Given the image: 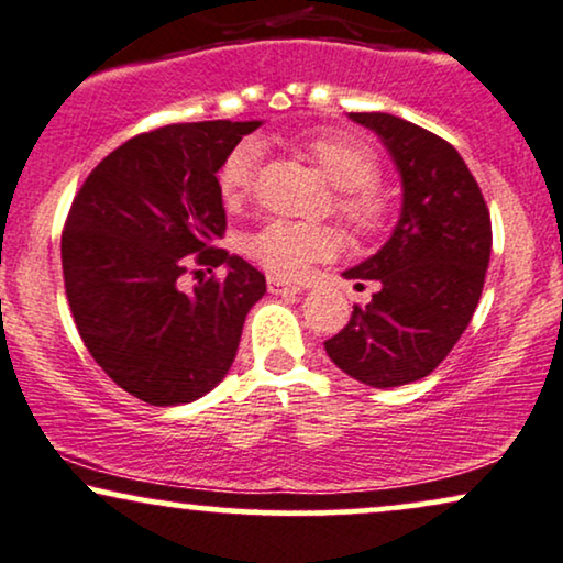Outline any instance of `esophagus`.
Returning a JSON list of instances; mask_svg holds the SVG:
<instances>
[{
	"label": "esophagus",
	"mask_w": 563,
	"mask_h": 563,
	"mask_svg": "<svg viewBox=\"0 0 563 563\" xmlns=\"http://www.w3.org/2000/svg\"><path fill=\"white\" fill-rule=\"evenodd\" d=\"M267 290L273 296H294V294H301V286H290V283L280 280V277H269L267 280Z\"/></svg>",
	"instance_id": "esophagus-1"
}]
</instances>
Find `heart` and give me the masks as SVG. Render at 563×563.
<instances>
[{
    "label": "heart",
    "instance_id": "obj_1",
    "mask_svg": "<svg viewBox=\"0 0 563 563\" xmlns=\"http://www.w3.org/2000/svg\"><path fill=\"white\" fill-rule=\"evenodd\" d=\"M298 153L314 166L322 179L334 187V212L345 220L355 236L374 239L387 231L393 220V197L382 189L379 161L372 147L343 132H322L296 142ZM260 145L252 140L239 142L218 168V189L229 208L252 195L257 176ZM343 249V236L332 225L269 220L246 239L244 252L269 275L294 280L314 262L332 260Z\"/></svg>",
    "mask_w": 563,
    "mask_h": 563
}]
</instances>
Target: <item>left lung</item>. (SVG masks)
Here are the masks:
<instances>
[{
	"label": "left lung",
	"instance_id": "obj_1",
	"mask_svg": "<svg viewBox=\"0 0 563 563\" xmlns=\"http://www.w3.org/2000/svg\"><path fill=\"white\" fill-rule=\"evenodd\" d=\"M384 142L402 179L393 236L345 280H376L366 306L324 343L347 376L400 387L429 376L467 330L490 257V216L471 168L446 140L393 113H351Z\"/></svg>",
	"mask_w": 563,
	"mask_h": 563
}]
</instances>
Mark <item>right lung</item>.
Returning a JSON list of instances; mask_svg holds the SVG:
<instances>
[{"instance_id": "right-lung-1", "label": "right lung", "mask_w": 563, "mask_h": 563, "mask_svg": "<svg viewBox=\"0 0 563 563\" xmlns=\"http://www.w3.org/2000/svg\"><path fill=\"white\" fill-rule=\"evenodd\" d=\"M260 124L218 119L137 134L90 170L69 208L62 269L77 332L142 402L166 408L208 395L265 296V275L216 246L225 233L216 174ZM189 253L230 273L184 291Z\"/></svg>"}]
</instances>
